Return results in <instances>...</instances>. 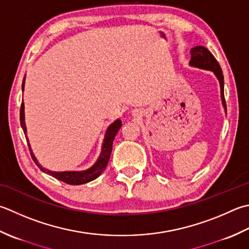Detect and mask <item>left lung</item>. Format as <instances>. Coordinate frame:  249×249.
I'll use <instances>...</instances> for the list:
<instances>
[{"mask_svg":"<svg viewBox=\"0 0 249 249\" xmlns=\"http://www.w3.org/2000/svg\"><path fill=\"white\" fill-rule=\"evenodd\" d=\"M190 53H191V60H190V65L193 67L201 68V69L212 70L218 77L219 83H220L222 104L227 111L225 92H223V74H222V70H221L220 65H219L217 59L213 57V53L209 52L207 48L203 47V46L194 47L191 51H190Z\"/></svg>","mask_w":249,"mask_h":249,"instance_id":"left-lung-1","label":"left lung"}]
</instances>
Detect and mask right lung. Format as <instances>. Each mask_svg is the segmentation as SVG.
<instances>
[{
	"instance_id": "add662e5",
	"label": "right lung",
	"mask_w": 249,
	"mask_h": 249,
	"mask_svg": "<svg viewBox=\"0 0 249 249\" xmlns=\"http://www.w3.org/2000/svg\"><path fill=\"white\" fill-rule=\"evenodd\" d=\"M24 83V80H23ZM23 83H22V90H23ZM20 124L21 127L23 129V133L26 134V125H24V116H23V102H21V107H20ZM122 122L121 120H116L113 124H111L109 126V128L107 129V133L105 136V141L104 144H102V149H101V153L99 159L97 160V162L92 167L89 169L84 170V172H62V173H55V172H51V170H47L45 168H43L40 164L37 163L36 159L34 158V155L32 153V151L30 149V145H29V141L26 135V139L29 145V150H30L31 153V158L33 159L34 162L37 165L42 172L46 173L48 175H51L53 178H56L58 180H60L62 182H66L68 184H73V186H79V184L83 183H87L94 180L96 178H98L101 173L106 169L107 165H108V162L110 160V155L112 152V143H113V140L115 135L118 134L119 129L121 128Z\"/></svg>"
}]
</instances>
